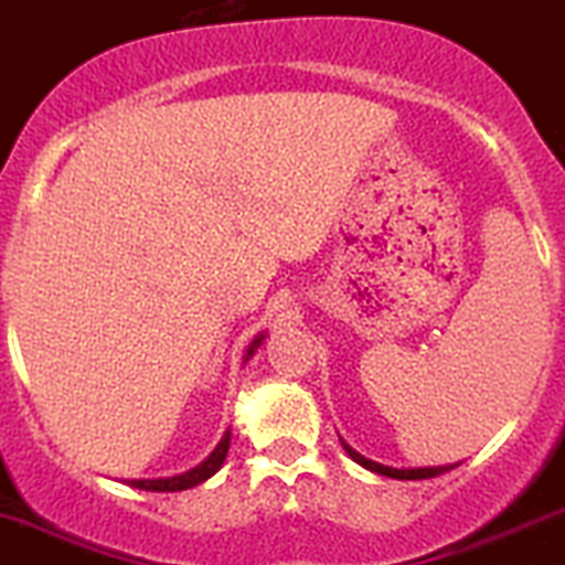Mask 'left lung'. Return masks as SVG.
<instances>
[{
    "mask_svg": "<svg viewBox=\"0 0 565 565\" xmlns=\"http://www.w3.org/2000/svg\"><path fill=\"white\" fill-rule=\"evenodd\" d=\"M342 449L348 451V457L354 462H360V466H365L367 471L373 473H382V477H390V479H431L437 477V473H446L451 471L455 466H437V468H390V466H382V462H373L367 460V457H362L360 451H354L348 443H342Z\"/></svg>",
    "mask_w": 565,
    "mask_h": 565,
    "instance_id": "obj_1",
    "label": "left lung"
}]
</instances>
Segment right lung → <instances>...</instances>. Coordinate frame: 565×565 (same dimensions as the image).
I'll return each instance as SVG.
<instances>
[{
    "label": "right lung",
    "instance_id": "right-lung-1",
    "mask_svg": "<svg viewBox=\"0 0 565 565\" xmlns=\"http://www.w3.org/2000/svg\"><path fill=\"white\" fill-rule=\"evenodd\" d=\"M262 340H265V337H256V340H253V345L247 348L245 360H250L253 351L262 345ZM228 446H231V431H225L223 440L217 443V449L211 451V455L205 457L198 468H192V471L181 473V477H170V479H130V484L139 490H158V493H172V490L194 488V484L205 482V479L214 477V473L220 471V466L225 462V455H228Z\"/></svg>",
    "mask_w": 565,
    "mask_h": 565
}]
</instances>
